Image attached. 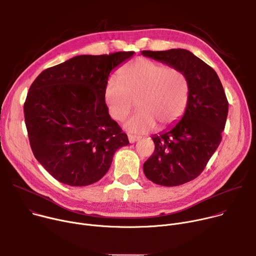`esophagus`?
Listing matches in <instances>:
<instances>
[{"mask_svg":"<svg viewBox=\"0 0 256 256\" xmlns=\"http://www.w3.org/2000/svg\"><path fill=\"white\" fill-rule=\"evenodd\" d=\"M140 138L138 136H132V134H128V140H130V142H136Z\"/></svg>","mask_w":256,"mask_h":256,"instance_id":"1","label":"esophagus"}]
</instances>
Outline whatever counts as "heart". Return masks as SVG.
I'll list each match as a JSON object with an SVG mask.
<instances>
[{
	"label": "heart",
	"mask_w": 256,
	"mask_h": 256,
	"mask_svg": "<svg viewBox=\"0 0 256 256\" xmlns=\"http://www.w3.org/2000/svg\"><path fill=\"white\" fill-rule=\"evenodd\" d=\"M190 97L186 72L147 58L124 66L118 77H109L104 88L107 110L114 120H122L136 103L138 112L124 122V128L134 134L173 126L184 116Z\"/></svg>",
	"instance_id": "b5f03b06"
}]
</instances>
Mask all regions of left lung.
I'll return each instance as SVG.
<instances>
[{
	"mask_svg": "<svg viewBox=\"0 0 256 256\" xmlns=\"http://www.w3.org/2000/svg\"><path fill=\"white\" fill-rule=\"evenodd\" d=\"M142 54L186 72L190 97L182 118L168 130L153 136L155 151L144 163L154 184L177 186L196 178L222 140L229 103L212 68L182 48L142 50Z\"/></svg>",
	"mask_w": 256,
	"mask_h": 256,
	"instance_id": "obj_1",
	"label": "left lung"
}]
</instances>
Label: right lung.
I'll list each match as a JSON object with an SVG mask.
<instances>
[{"label": "right lung", "instance_id": "add662e5", "mask_svg": "<svg viewBox=\"0 0 256 256\" xmlns=\"http://www.w3.org/2000/svg\"><path fill=\"white\" fill-rule=\"evenodd\" d=\"M134 54L72 58L42 72L30 86L24 103L30 147L62 184L97 182L110 168L116 151L130 144L108 114L104 88L110 72Z\"/></svg>", "mask_w": 256, "mask_h": 256}]
</instances>
